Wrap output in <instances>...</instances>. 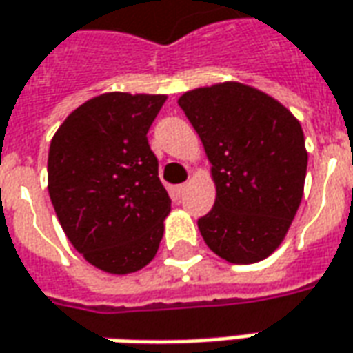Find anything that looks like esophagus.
I'll list each match as a JSON object with an SVG mask.
<instances>
[{
  "label": "esophagus",
  "instance_id": "34e87169",
  "mask_svg": "<svg viewBox=\"0 0 353 353\" xmlns=\"http://www.w3.org/2000/svg\"><path fill=\"white\" fill-rule=\"evenodd\" d=\"M187 187H189V183H181V185H177L176 187L177 195H179V196L183 195V193H185V191H187Z\"/></svg>",
  "mask_w": 353,
  "mask_h": 353
}]
</instances>
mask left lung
<instances>
[{
	"instance_id": "1",
	"label": "left lung",
	"mask_w": 353,
	"mask_h": 353,
	"mask_svg": "<svg viewBox=\"0 0 353 353\" xmlns=\"http://www.w3.org/2000/svg\"><path fill=\"white\" fill-rule=\"evenodd\" d=\"M210 162L216 201L199 232L212 253L253 265L276 251L296 216L307 172L301 123L255 86L226 81L179 96Z\"/></svg>"
}]
</instances>
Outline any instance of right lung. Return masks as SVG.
<instances>
[{
    "label": "right lung",
    "mask_w": 353,
    "mask_h": 353,
    "mask_svg": "<svg viewBox=\"0 0 353 353\" xmlns=\"http://www.w3.org/2000/svg\"><path fill=\"white\" fill-rule=\"evenodd\" d=\"M166 94L106 92L59 125L48 152V191L71 245L108 274L146 267L172 201L146 133Z\"/></svg>",
    "instance_id": "obj_1"
}]
</instances>
